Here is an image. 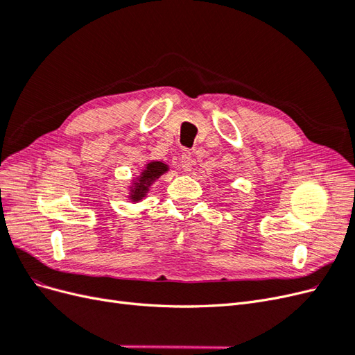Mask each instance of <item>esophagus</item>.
<instances>
[{
	"label": "esophagus",
	"mask_w": 355,
	"mask_h": 355,
	"mask_svg": "<svg viewBox=\"0 0 355 355\" xmlns=\"http://www.w3.org/2000/svg\"><path fill=\"white\" fill-rule=\"evenodd\" d=\"M192 166H194V158H192V154L189 151H184L180 155V167L184 168V171H191Z\"/></svg>",
	"instance_id": "obj_1"
}]
</instances>
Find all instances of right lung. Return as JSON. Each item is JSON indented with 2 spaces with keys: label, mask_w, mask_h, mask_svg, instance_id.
<instances>
[{
  "label": "right lung",
  "mask_w": 355,
  "mask_h": 355,
  "mask_svg": "<svg viewBox=\"0 0 355 355\" xmlns=\"http://www.w3.org/2000/svg\"><path fill=\"white\" fill-rule=\"evenodd\" d=\"M168 170V166L161 163V161H151L148 163L145 170L142 171V175L137 178V180L135 179L133 185L130 187V200L132 201H141L149 189V187L153 185V182L155 179H158L161 175L166 173Z\"/></svg>",
  "instance_id": "add662e5"
}]
</instances>
